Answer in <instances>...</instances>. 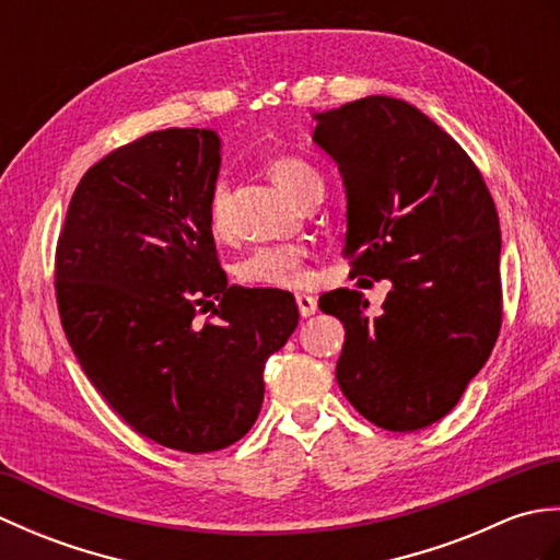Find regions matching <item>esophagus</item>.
Here are the masks:
<instances>
[{
  "mask_svg": "<svg viewBox=\"0 0 560 560\" xmlns=\"http://www.w3.org/2000/svg\"><path fill=\"white\" fill-rule=\"evenodd\" d=\"M295 303H299V311L303 317H311L317 313V299L315 295H307V293H299L295 295Z\"/></svg>",
  "mask_w": 560,
  "mask_h": 560,
  "instance_id": "34e87169",
  "label": "esophagus"
}]
</instances>
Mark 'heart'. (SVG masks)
I'll list each match as a JSON object with an SVG mask.
<instances>
[{"label": "heart", "mask_w": 560, "mask_h": 560, "mask_svg": "<svg viewBox=\"0 0 560 560\" xmlns=\"http://www.w3.org/2000/svg\"><path fill=\"white\" fill-rule=\"evenodd\" d=\"M265 173L299 205L323 192V177L317 168L299 156H289V153L271 156L265 161ZM207 221L213 235H225L229 231V185L223 180H217L209 189ZM305 257L307 253L301 245L257 247L237 265V279L253 287L299 289L307 281Z\"/></svg>", "instance_id": "heart-1"}]
</instances>
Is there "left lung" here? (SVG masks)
<instances>
[{"instance_id":"8db88e82","label":"left lung","mask_w":560,"mask_h":560,"mask_svg":"<svg viewBox=\"0 0 560 560\" xmlns=\"http://www.w3.org/2000/svg\"><path fill=\"white\" fill-rule=\"evenodd\" d=\"M313 117L347 189L351 273L392 281L377 315L349 289L319 299L347 329L337 383L368 421L419 431L455 409L501 331L495 205L464 149L407 101L368 96Z\"/></svg>"}]
</instances>
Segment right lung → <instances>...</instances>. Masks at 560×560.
<instances>
[{
    "instance_id": "add662e5",
    "label": "right lung",
    "mask_w": 560,
    "mask_h": 560,
    "mask_svg": "<svg viewBox=\"0 0 560 560\" xmlns=\"http://www.w3.org/2000/svg\"><path fill=\"white\" fill-rule=\"evenodd\" d=\"M219 168L213 129L115 149L81 177L55 257L81 371L137 433L192 455L253 428L265 363L299 327L291 293L229 287L207 221Z\"/></svg>"
}]
</instances>
